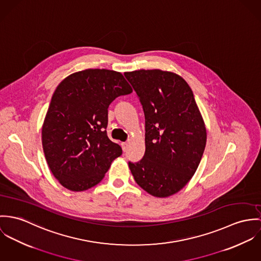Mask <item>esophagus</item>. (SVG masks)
Returning <instances> with one entry per match:
<instances>
[{"instance_id": "34e87169", "label": "esophagus", "mask_w": 261, "mask_h": 261, "mask_svg": "<svg viewBox=\"0 0 261 261\" xmlns=\"http://www.w3.org/2000/svg\"><path fill=\"white\" fill-rule=\"evenodd\" d=\"M121 146H122V149H123V151L125 152V151H127V150H128V147H129V144H128L127 142H123V143L121 144Z\"/></svg>"}]
</instances>
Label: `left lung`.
I'll return each mask as SVG.
<instances>
[{"mask_svg":"<svg viewBox=\"0 0 261 261\" xmlns=\"http://www.w3.org/2000/svg\"><path fill=\"white\" fill-rule=\"evenodd\" d=\"M136 91L145 115V154L129 162L136 183L150 195L179 192L196 172L206 145L202 115L187 82L159 69L124 73Z\"/></svg>","mask_w":261,"mask_h":261,"instance_id":"left-lung-1","label":"left lung"}]
</instances>
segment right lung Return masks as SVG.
<instances>
[{"instance_id":"right-lung-1","label":"right lung","mask_w":261,"mask_h":261,"mask_svg":"<svg viewBox=\"0 0 261 261\" xmlns=\"http://www.w3.org/2000/svg\"><path fill=\"white\" fill-rule=\"evenodd\" d=\"M132 91L120 72L106 69L75 72L59 84L42 126V145L63 187L75 192L92 188L122 154L105 130L108 107Z\"/></svg>"}]
</instances>
